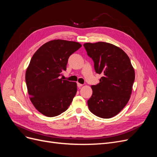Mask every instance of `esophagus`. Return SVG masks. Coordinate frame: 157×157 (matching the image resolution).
<instances>
[{"instance_id":"esophagus-1","label":"esophagus","mask_w":157,"mask_h":157,"mask_svg":"<svg viewBox=\"0 0 157 157\" xmlns=\"http://www.w3.org/2000/svg\"><path fill=\"white\" fill-rule=\"evenodd\" d=\"M82 86V84H80V83L77 82V86H78V88H80V87H81Z\"/></svg>"}]
</instances>
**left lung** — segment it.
Wrapping results in <instances>:
<instances>
[{"mask_svg": "<svg viewBox=\"0 0 157 157\" xmlns=\"http://www.w3.org/2000/svg\"><path fill=\"white\" fill-rule=\"evenodd\" d=\"M84 46L94 61L96 73L102 75L99 84L91 86L88 108L100 118L115 117L126 106L132 94L135 72L130 59L122 49L107 42L85 43Z\"/></svg>", "mask_w": 157, "mask_h": 157, "instance_id": "1", "label": "left lung"}]
</instances>
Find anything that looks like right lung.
<instances>
[{"mask_svg": "<svg viewBox=\"0 0 157 157\" xmlns=\"http://www.w3.org/2000/svg\"><path fill=\"white\" fill-rule=\"evenodd\" d=\"M82 45L78 42L54 40L46 42L33 56L25 73L28 94L33 105L48 117L68 109L77 91V83L60 78L69 56Z\"/></svg>", "mask_w": 157, "mask_h": 157, "instance_id": "obj_1", "label": "right lung"}]
</instances>
